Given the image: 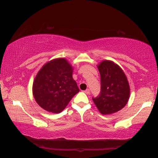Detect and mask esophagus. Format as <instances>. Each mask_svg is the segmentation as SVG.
Instances as JSON below:
<instances>
[{"label":"esophagus","instance_id":"34e87169","mask_svg":"<svg viewBox=\"0 0 158 158\" xmlns=\"http://www.w3.org/2000/svg\"><path fill=\"white\" fill-rule=\"evenodd\" d=\"M84 92H85V94H89L90 91H89V89H87L86 90L84 91Z\"/></svg>","mask_w":158,"mask_h":158}]
</instances>
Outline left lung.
Wrapping results in <instances>:
<instances>
[{
	"label": "left lung",
	"mask_w": 158,
	"mask_h": 158,
	"mask_svg": "<svg viewBox=\"0 0 158 158\" xmlns=\"http://www.w3.org/2000/svg\"><path fill=\"white\" fill-rule=\"evenodd\" d=\"M97 67L101 75V93L92 100L102 114H111L128 103L130 85L122 69L112 61H102Z\"/></svg>",
	"instance_id": "obj_1"
}]
</instances>
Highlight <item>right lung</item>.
<instances>
[{
    "instance_id": "add662e5",
    "label": "right lung",
    "mask_w": 158,
    "mask_h": 158,
    "mask_svg": "<svg viewBox=\"0 0 158 158\" xmlns=\"http://www.w3.org/2000/svg\"><path fill=\"white\" fill-rule=\"evenodd\" d=\"M73 68L65 58L46 63L33 82L32 94L36 102L47 112L60 113L79 92L72 74Z\"/></svg>"
}]
</instances>
